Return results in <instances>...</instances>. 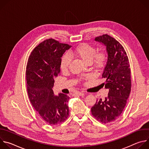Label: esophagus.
Returning a JSON list of instances; mask_svg holds the SVG:
<instances>
[{
	"label": "esophagus",
	"instance_id": "esophagus-1",
	"mask_svg": "<svg viewBox=\"0 0 149 149\" xmlns=\"http://www.w3.org/2000/svg\"><path fill=\"white\" fill-rule=\"evenodd\" d=\"M74 95H78V96H83L84 95V94L82 93H77L74 94Z\"/></svg>",
	"mask_w": 149,
	"mask_h": 149
}]
</instances>
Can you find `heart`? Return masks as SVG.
I'll list each match as a JSON object with an SVG mask.
<instances>
[{
  "label": "heart",
  "instance_id": "1",
  "mask_svg": "<svg viewBox=\"0 0 149 149\" xmlns=\"http://www.w3.org/2000/svg\"><path fill=\"white\" fill-rule=\"evenodd\" d=\"M72 55L85 62L91 63L95 67L102 68L108 59L107 54L105 51L96 52L95 48L88 44H82L78 45L72 52ZM71 59L65 54L62 57L61 62V69L62 71H66L70 64Z\"/></svg>",
  "mask_w": 149,
  "mask_h": 149
}]
</instances>
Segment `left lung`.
Here are the masks:
<instances>
[{"mask_svg": "<svg viewBox=\"0 0 149 149\" xmlns=\"http://www.w3.org/2000/svg\"><path fill=\"white\" fill-rule=\"evenodd\" d=\"M95 40L106 47L108 59L102 78L105 88L109 89L104 100H97L91 107L93 116L102 123L114 121L122 113L131 91V71L128 56L119 42L105 34Z\"/></svg>", "mask_w": 149, "mask_h": 149, "instance_id": "left-lung-1", "label": "left lung"}]
</instances>
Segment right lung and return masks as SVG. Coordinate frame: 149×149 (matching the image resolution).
Wrapping results in <instances>:
<instances>
[{
    "mask_svg": "<svg viewBox=\"0 0 149 149\" xmlns=\"http://www.w3.org/2000/svg\"><path fill=\"white\" fill-rule=\"evenodd\" d=\"M71 47L53 39L39 44L31 52L26 65L27 91L30 101L40 117L48 124L56 125L69 116L70 97L55 95L54 78L60 72L61 58Z\"/></svg>",
    "mask_w": 149,
    "mask_h": 149,
    "instance_id": "right-lung-1",
    "label": "right lung"
}]
</instances>
